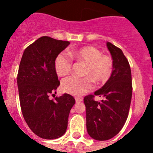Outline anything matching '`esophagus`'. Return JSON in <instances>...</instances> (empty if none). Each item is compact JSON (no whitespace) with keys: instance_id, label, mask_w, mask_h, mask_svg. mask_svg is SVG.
Instances as JSON below:
<instances>
[{"instance_id":"1","label":"esophagus","mask_w":153,"mask_h":153,"mask_svg":"<svg viewBox=\"0 0 153 153\" xmlns=\"http://www.w3.org/2000/svg\"><path fill=\"white\" fill-rule=\"evenodd\" d=\"M82 101H83L82 97H76V98H75V101H76V103H79Z\"/></svg>"}]
</instances>
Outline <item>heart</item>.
<instances>
[{
    "label": "heart",
    "instance_id": "obj_1",
    "mask_svg": "<svg viewBox=\"0 0 153 153\" xmlns=\"http://www.w3.org/2000/svg\"><path fill=\"white\" fill-rule=\"evenodd\" d=\"M69 56L77 62L86 64L84 78L69 77L62 81L61 88L64 92L72 95H81L93 87V80L98 84L106 83L111 78L114 69L112 58L103 55L97 48L85 46L69 52ZM72 69V61L65 54L61 53L55 60L57 75L64 77L69 75Z\"/></svg>",
    "mask_w": 153,
    "mask_h": 153
}]
</instances>
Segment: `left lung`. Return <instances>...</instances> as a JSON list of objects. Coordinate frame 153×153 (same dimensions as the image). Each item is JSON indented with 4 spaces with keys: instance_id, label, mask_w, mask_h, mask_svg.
<instances>
[{
    "instance_id": "obj_1",
    "label": "left lung",
    "mask_w": 153,
    "mask_h": 153,
    "mask_svg": "<svg viewBox=\"0 0 153 153\" xmlns=\"http://www.w3.org/2000/svg\"><path fill=\"white\" fill-rule=\"evenodd\" d=\"M114 62L109 81L94 95L84 97L88 134L98 141H106L117 135L127 119L132 94L131 69L122 50L106 43ZM96 95L104 97L101 102L94 101Z\"/></svg>"
}]
</instances>
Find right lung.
I'll return each instance as SVG.
<instances>
[{
	"mask_svg": "<svg viewBox=\"0 0 153 153\" xmlns=\"http://www.w3.org/2000/svg\"><path fill=\"white\" fill-rule=\"evenodd\" d=\"M70 43L43 36L26 48L18 72L20 104L24 120L40 138L55 139L65 133L72 95L64 94L50 100L60 85L55 60Z\"/></svg>",
	"mask_w": 153,
	"mask_h": 153,
	"instance_id": "add662e5",
	"label": "right lung"
}]
</instances>
